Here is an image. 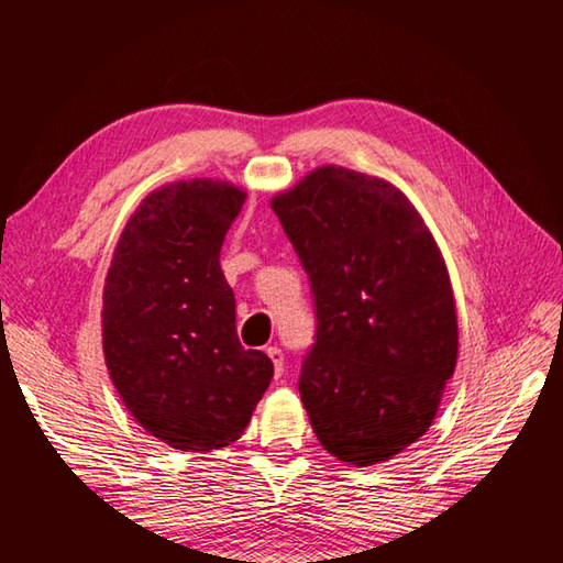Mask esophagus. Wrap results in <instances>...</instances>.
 <instances>
[{
  "label": "esophagus",
  "mask_w": 563,
  "mask_h": 563,
  "mask_svg": "<svg viewBox=\"0 0 563 563\" xmlns=\"http://www.w3.org/2000/svg\"><path fill=\"white\" fill-rule=\"evenodd\" d=\"M268 357L273 361V369H275V377H283L285 373V355L283 351L278 349V345H271V349H266Z\"/></svg>",
  "instance_id": "esophagus-1"
}]
</instances>
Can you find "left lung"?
<instances>
[{
	"mask_svg": "<svg viewBox=\"0 0 563 563\" xmlns=\"http://www.w3.org/2000/svg\"><path fill=\"white\" fill-rule=\"evenodd\" d=\"M314 297L300 397L333 457L377 464L433 423L457 363L448 268L399 188L321 166L273 198Z\"/></svg>",
	"mask_w": 563,
	"mask_h": 563,
	"instance_id": "8db88e82",
	"label": "left lung"
}]
</instances>
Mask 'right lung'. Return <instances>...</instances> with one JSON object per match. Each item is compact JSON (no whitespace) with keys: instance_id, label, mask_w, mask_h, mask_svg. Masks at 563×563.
Returning a JSON list of instances; mask_svg holds the SVG:
<instances>
[{"instance_id":"add662e5","label":"right lung","mask_w":563,"mask_h":563,"mask_svg":"<svg viewBox=\"0 0 563 563\" xmlns=\"http://www.w3.org/2000/svg\"><path fill=\"white\" fill-rule=\"evenodd\" d=\"M244 190L194 178L154 190L118 239L103 290V355L135 421L176 450L206 452L244 433L273 363L236 336L220 268Z\"/></svg>"}]
</instances>
